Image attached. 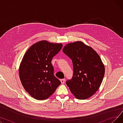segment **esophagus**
Segmentation results:
<instances>
[{"label":"esophagus","instance_id":"1","mask_svg":"<svg viewBox=\"0 0 123 123\" xmlns=\"http://www.w3.org/2000/svg\"><path fill=\"white\" fill-rule=\"evenodd\" d=\"M65 79H62L60 80V81H61V82L62 84H63L65 83Z\"/></svg>","mask_w":123,"mask_h":123}]
</instances>
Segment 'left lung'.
<instances>
[{
    "mask_svg": "<svg viewBox=\"0 0 123 123\" xmlns=\"http://www.w3.org/2000/svg\"><path fill=\"white\" fill-rule=\"evenodd\" d=\"M63 52L72 61L73 76L66 81L75 98L85 100L100 88L105 75L104 64L98 53L82 41L66 44Z\"/></svg>",
    "mask_w": 123,
    "mask_h": 123,
    "instance_id": "8db88e82",
    "label": "left lung"
}]
</instances>
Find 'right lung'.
<instances>
[{"mask_svg": "<svg viewBox=\"0 0 123 123\" xmlns=\"http://www.w3.org/2000/svg\"><path fill=\"white\" fill-rule=\"evenodd\" d=\"M62 46L61 43L42 40L32 45L25 53L19 68V78L25 91L34 99H47L60 85L51 62Z\"/></svg>", "mask_w": 123, "mask_h": 123, "instance_id": "right-lung-1", "label": "right lung"}]
</instances>
